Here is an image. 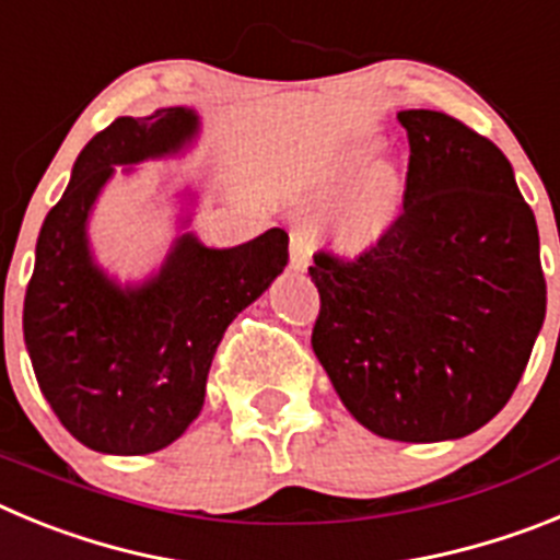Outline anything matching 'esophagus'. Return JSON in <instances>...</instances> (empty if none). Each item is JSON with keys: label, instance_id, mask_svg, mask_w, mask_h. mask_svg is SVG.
I'll list each match as a JSON object with an SVG mask.
<instances>
[{"label": "esophagus", "instance_id": "1", "mask_svg": "<svg viewBox=\"0 0 560 560\" xmlns=\"http://www.w3.org/2000/svg\"><path fill=\"white\" fill-rule=\"evenodd\" d=\"M311 252H314V235H311L308 230H303V226H296V230H291V235H289L291 269H294V271H305V266H308Z\"/></svg>", "mask_w": 560, "mask_h": 560}]
</instances>
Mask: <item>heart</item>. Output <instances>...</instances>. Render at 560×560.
Listing matches in <instances>:
<instances>
[{
    "label": "heart",
    "mask_w": 560,
    "mask_h": 560,
    "mask_svg": "<svg viewBox=\"0 0 560 560\" xmlns=\"http://www.w3.org/2000/svg\"><path fill=\"white\" fill-rule=\"evenodd\" d=\"M373 153V142L361 140L348 151V167L359 165ZM404 201V179L389 160H375L355 173L339 201L334 232L341 244L368 246L375 244L395 224Z\"/></svg>",
    "instance_id": "obj_1"
}]
</instances>
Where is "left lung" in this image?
Masks as SVG:
<instances>
[{
  "label": "left lung",
  "instance_id": "obj_1",
  "mask_svg": "<svg viewBox=\"0 0 560 560\" xmlns=\"http://www.w3.org/2000/svg\"><path fill=\"white\" fill-rule=\"evenodd\" d=\"M404 212L359 257L316 252L311 345L378 438L440 443L511 400L547 314L538 226L502 151L443 112L407 108Z\"/></svg>",
  "mask_w": 560,
  "mask_h": 560
}]
</instances>
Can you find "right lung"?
Returning <instances> with one entry per match:
<instances>
[{"label":"right lung","instance_id":"obj_1","mask_svg":"<svg viewBox=\"0 0 560 560\" xmlns=\"http://www.w3.org/2000/svg\"><path fill=\"white\" fill-rule=\"evenodd\" d=\"M199 131V114L187 106L117 117L78 153L38 232L24 345L52 412L92 452L133 457L179 440L205 407L224 330L289 264L280 226L230 249L182 232L140 283L122 285L97 264L89 215L114 167L133 173L140 162L176 156Z\"/></svg>","mask_w":560,"mask_h":560}]
</instances>
